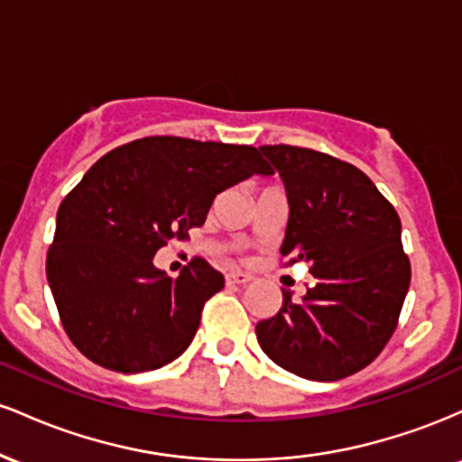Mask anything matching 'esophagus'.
I'll return each instance as SVG.
<instances>
[{"label": "esophagus", "mask_w": 462, "mask_h": 462, "mask_svg": "<svg viewBox=\"0 0 462 462\" xmlns=\"http://www.w3.org/2000/svg\"><path fill=\"white\" fill-rule=\"evenodd\" d=\"M247 282H252V275L249 273H243V272L226 273V284L235 286V284H247Z\"/></svg>", "instance_id": "esophagus-1"}]
</instances>
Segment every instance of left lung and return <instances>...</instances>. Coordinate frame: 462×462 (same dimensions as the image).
I'll list each match as a JSON object with an SVG mask.
<instances>
[{
	"label": "left lung",
	"mask_w": 462,
	"mask_h": 462,
	"mask_svg": "<svg viewBox=\"0 0 462 462\" xmlns=\"http://www.w3.org/2000/svg\"><path fill=\"white\" fill-rule=\"evenodd\" d=\"M261 152L289 199L280 254L309 263L317 284L300 301L282 291V309L258 321L256 338L275 365L300 378H347L383 352L408 293L400 217L354 164L306 147Z\"/></svg>",
	"instance_id": "left-lung-1"
}]
</instances>
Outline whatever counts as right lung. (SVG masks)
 <instances>
[{"label": "right lung", "mask_w": 462, "mask_h": 462, "mask_svg": "<svg viewBox=\"0 0 462 462\" xmlns=\"http://www.w3.org/2000/svg\"><path fill=\"white\" fill-rule=\"evenodd\" d=\"M252 176H273L256 147L180 136L132 141L84 173L58 208L47 252L62 328L84 356L121 374L182 356L224 275L195 258L173 280L153 256Z\"/></svg>", "instance_id": "1"}]
</instances>
